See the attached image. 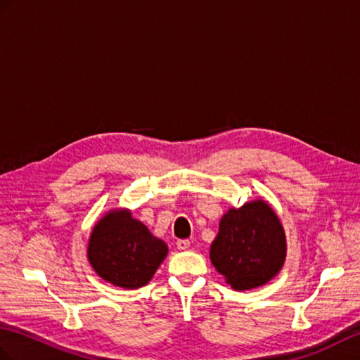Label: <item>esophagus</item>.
Listing matches in <instances>:
<instances>
[{
	"instance_id": "1",
	"label": "esophagus",
	"mask_w": 360,
	"mask_h": 360,
	"mask_svg": "<svg viewBox=\"0 0 360 360\" xmlns=\"http://www.w3.org/2000/svg\"><path fill=\"white\" fill-rule=\"evenodd\" d=\"M175 244H177V249H179V250H186V249H189V246H191L189 240H179Z\"/></svg>"
}]
</instances>
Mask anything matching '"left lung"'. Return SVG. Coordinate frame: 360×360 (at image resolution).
I'll use <instances>...</instances> for the list:
<instances>
[{
	"label": "left lung",
	"mask_w": 360,
	"mask_h": 360,
	"mask_svg": "<svg viewBox=\"0 0 360 360\" xmlns=\"http://www.w3.org/2000/svg\"><path fill=\"white\" fill-rule=\"evenodd\" d=\"M287 255L281 220L266 200L231 207L221 217L209 257L233 290H252L281 271Z\"/></svg>",
	"instance_id": "1"
}]
</instances>
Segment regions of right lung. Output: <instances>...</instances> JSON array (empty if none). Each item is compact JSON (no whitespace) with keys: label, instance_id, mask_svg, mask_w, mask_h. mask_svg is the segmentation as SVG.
<instances>
[{"label":"right lung","instance_id":"add662e5","mask_svg":"<svg viewBox=\"0 0 360 360\" xmlns=\"http://www.w3.org/2000/svg\"><path fill=\"white\" fill-rule=\"evenodd\" d=\"M168 255V246L129 209L108 210L90 233L86 258L103 281L134 290L151 281Z\"/></svg>","mask_w":360,"mask_h":360}]
</instances>
